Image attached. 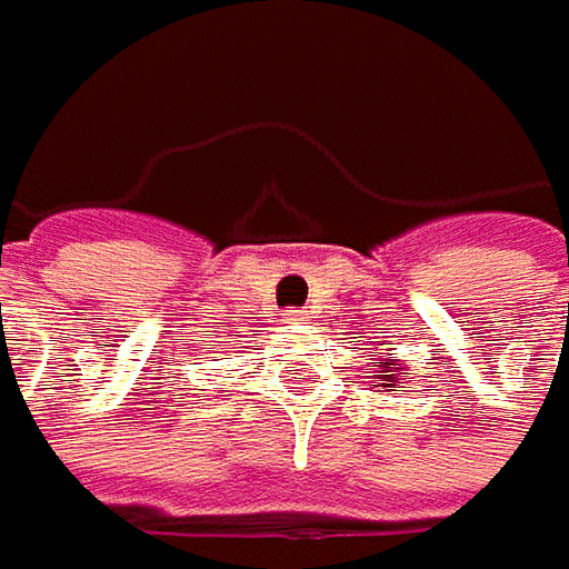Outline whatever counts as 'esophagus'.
Wrapping results in <instances>:
<instances>
[{
    "instance_id": "obj_1",
    "label": "esophagus",
    "mask_w": 569,
    "mask_h": 569,
    "mask_svg": "<svg viewBox=\"0 0 569 569\" xmlns=\"http://www.w3.org/2000/svg\"><path fill=\"white\" fill-rule=\"evenodd\" d=\"M296 321H302V311H292V315H289V323H296Z\"/></svg>"
}]
</instances>
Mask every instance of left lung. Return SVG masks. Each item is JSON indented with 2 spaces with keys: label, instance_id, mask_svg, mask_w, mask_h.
I'll use <instances>...</instances> for the list:
<instances>
[{
  "label": "left lung",
  "instance_id": "1",
  "mask_svg": "<svg viewBox=\"0 0 569 569\" xmlns=\"http://www.w3.org/2000/svg\"><path fill=\"white\" fill-rule=\"evenodd\" d=\"M397 362V356H390V359H381V362H371L375 371H368V378H371V387H397V383L406 381V371L397 368V375H393V368L390 365ZM381 380H390V385H381Z\"/></svg>",
  "mask_w": 569,
  "mask_h": 569
}]
</instances>
